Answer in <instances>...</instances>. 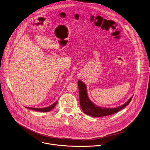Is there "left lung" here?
<instances>
[{
    "label": "left lung",
    "instance_id": "left-lung-1",
    "mask_svg": "<svg viewBox=\"0 0 150 150\" xmlns=\"http://www.w3.org/2000/svg\"><path fill=\"white\" fill-rule=\"evenodd\" d=\"M79 93V101L81 107L85 114L93 117H101L115 114L124 108L131 101L133 96L123 105L117 108H103L98 107L93 104L88 97L86 91V86L81 81L78 82Z\"/></svg>",
    "mask_w": 150,
    "mask_h": 150
}]
</instances>
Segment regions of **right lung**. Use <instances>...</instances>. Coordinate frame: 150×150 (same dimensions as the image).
Wrapping results in <instances>:
<instances>
[{"instance_id": "obj_1", "label": "right lung", "mask_w": 150, "mask_h": 150, "mask_svg": "<svg viewBox=\"0 0 150 150\" xmlns=\"http://www.w3.org/2000/svg\"><path fill=\"white\" fill-rule=\"evenodd\" d=\"M57 101L55 102L54 104H52L51 105L47 107H45V108H31V107H27L28 109H30L33 111H40V112H49L50 110H52L53 108H54V107L56 106V105L57 104Z\"/></svg>"}]
</instances>
